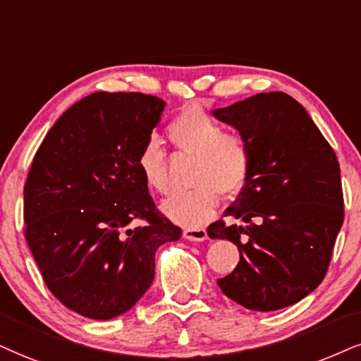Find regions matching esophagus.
I'll return each mask as SVG.
<instances>
[{"instance_id":"obj_1","label":"esophagus","mask_w":361,"mask_h":361,"mask_svg":"<svg viewBox=\"0 0 361 361\" xmlns=\"http://www.w3.org/2000/svg\"><path fill=\"white\" fill-rule=\"evenodd\" d=\"M184 238L189 239V241H206L207 231L204 228H185Z\"/></svg>"}]
</instances>
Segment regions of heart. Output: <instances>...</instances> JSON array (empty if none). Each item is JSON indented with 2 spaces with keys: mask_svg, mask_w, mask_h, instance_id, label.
Listing matches in <instances>:
<instances>
[{
  "mask_svg": "<svg viewBox=\"0 0 361 361\" xmlns=\"http://www.w3.org/2000/svg\"><path fill=\"white\" fill-rule=\"evenodd\" d=\"M167 135L177 150L195 157V188L172 195L162 204V211L184 228H199L214 216L221 192L234 195L244 188L251 172V145L241 133L222 130L199 105L185 106L173 117ZM137 166L150 189L167 192V155L157 137L152 135L144 142Z\"/></svg>",
  "mask_w": 361,
  "mask_h": 361,
  "instance_id": "heart-1",
  "label": "heart"
}]
</instances>
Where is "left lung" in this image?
<instances>
[{
	"label": "left lung",
	"mask_w": 361,
	"mask_h": 361,
	"mask_svg": "<svg viewBox=\"0 0 361 361\" xmlns=\"http://www.w3.org/2000/svg\"><path fill=\"white\" fill-rule=\"evenodd\" d=\"M251 145V172L211 239L239 249L233 273L217 279L226 296L252 311H276L318 288L343 224V190L335 150L305 106L283 92L257 93L212 110Z\"/></svg>",
	"instance_id": "obj_1"
}]
</instances>
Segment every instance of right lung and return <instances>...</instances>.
Instances as JSON below:
<instances>
[{"instance_id": "add662e5", "label": "right lung", "mask_w": 361, "mask_h": 361, "mask_svg": "<svg viewBox=\"0 0 361 361\" xmlns=\"http://www.w3.org/2000/svg\"><path fill=\"white\" fill-rule=\"evenodd\" d=\"M166 102L97 92L56 120L25 184V238L53 296L92 319L132 308L155 251L182 231L155 207L137 157ZM137 220L145 224L133 226Z\"/></svg>"}]
</instances>
